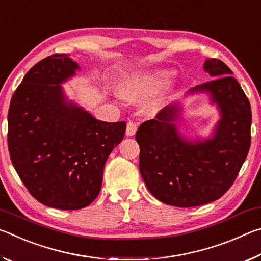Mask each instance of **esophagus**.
I'll return each mask as SVG.
<instances>
[{
  "mask_svg": "<svg viewBox=\"0 0 261 261\" xmlns=\"http://www.w3.org/2000/svg\"><path fill=\"white\" fill-rule=\"evenodd\" d=\"M137 129H138V125H137V123L129 121V122H127V124H126V130H125L126 135L127 136H134L136 134Z\"/></svg>",
  "mask_w": 261,
  "mask_h": 261,
  "instance_id": "obj_1",
  "label": "esophagus"
}]
</instances>
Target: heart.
I'll return each instance as SVG.
<instances>
[{
    "label": "heart",
    "instance_id": "heart-1",
    "mask_svg": "<svg viewBox=\"0 0 261 261\" xmlns=\"http://www.w3.org/2000/svg\"><path fill=\"white\" fill-rule=\"evenodd\" d=\"M169 73L165 71L134 77L121 88V94L127 100H140L152 95L168 82Z\"/></svg>",
    "mask_w": 261,
    "mask_h": 261
}]
</instances>
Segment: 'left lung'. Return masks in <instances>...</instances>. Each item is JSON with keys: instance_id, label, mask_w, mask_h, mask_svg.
<instances>
[{"instance_id": "8db88e82", "label": "left lung", "mask_w": 261, "mask_h": 261, "mask_svg": "<svg viewBox=\"0 0 261 261\" xmlns=\"http://www.w3.org/2000/svg\"><path fill=\"white\" fill-rule=\"evenodd\" d=\"M212 81L190 90L206 92L221 118L211 139L190 141L179 135L178 105H170L144 122L136 134L139 170L154 197L167 205L194 207L219 199L235 182L251 144V106L222 61L206 60Z\"/></svg>"}]
</instances>
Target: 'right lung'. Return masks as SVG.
I'll use <instances>...</instances> for the list:
<instances>
[{"label": "right lung", "mask_w": 261, "mask_h": 261, "mask_svg": "<svg viewBox=\"0 0 261 261\" xmlns=\"http://www.w3.org/2000/svg\"><path fill=\"white\" fill-rule=\"evenodd\" d=\"M78 69L67 54L38 62L8 113V147L17 174L39 202L59 210H81L98 197L105 163L126 127L125 122L95 120L67 100L61 84Z\"/></svg>", "instance_id": "add662e5"}]
</instances>
